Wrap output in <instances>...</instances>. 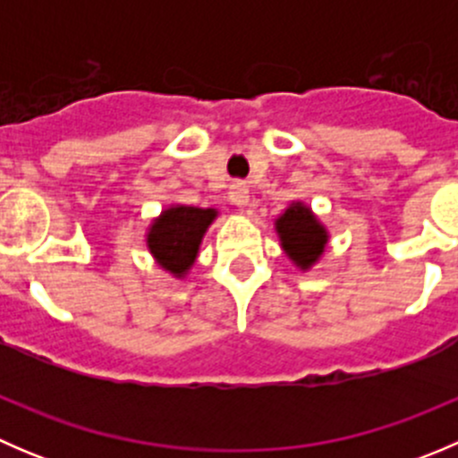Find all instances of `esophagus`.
I'll use <instances>...</instances> for the list:
<instances>
[{"label": "esophagus", "instance_id": "obj_1", "mask_svg": "<svg viewBox=\"0 0 458 458\" xmlns=\"http://www.w3.org/2000/svg\"><path fill=\"white\" fill-rule=\"evenodd\" d=\"M228 199L233 206H237L239 210H243V208L248 206V201H250V191H248L246 183L237 182L230 186V192H228Z\"/></svg>", "mask_w": 458, "mask_h": 458}]
</instances>
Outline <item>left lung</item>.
Returning <instances> with one entry per match:
<instances>
[{
	"instance_id": "1",
	"label": "left lung",
	"mask_w": 458,
	"mask_h": 458,
	"mask_svg": "<svg viewBox=\"0 0 458 458\" xmlns=\"http://www.w3.org/2000/svg\"><path fill=\"white\" fill-rule=\"evenodd\" d=\"M275 233L281 250L301 272L312 270L326 252L330 233L306 201H290L275 219Z\"/></svg>"
}]
</instances>
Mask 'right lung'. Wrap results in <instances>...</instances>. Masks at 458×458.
<instances>
[{
	"mask_svg": "<svg viewBox=\"0 0 458 458\" xmlns=\"http://www.w3.org/2000/svg\"><path fill=\"white\" fill-rule=\"evenodd\" d=\"M219 216L216 208L170 203L146 230V248L157 266L174 279H186L199 257L203 237Z\"/></svg>",
	"mask_w": 458,
	"mask_h": 458,
	"instance_id": "add662e5",
	"label": "right lung"
}]
</instances>
